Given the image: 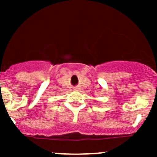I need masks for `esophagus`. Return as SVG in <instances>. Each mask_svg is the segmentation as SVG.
Returning a JSON list of instances; mask_svg holds the SVG:
<instances>
[{"label": "esophagus", "mask_w": 157, "mask_h": 157, "mask_svg": "<svg viewBox=\"0 0 157 157\" xmlns=\"http://www.w3.org/2000/svg\"><path fill=\"white\" fill-rule=\"evenodd\" d=\"M79 89H80V88H77V89H75V90H79Z\"/></svg>", "instance_id": "obj_1"}]
</instances>
